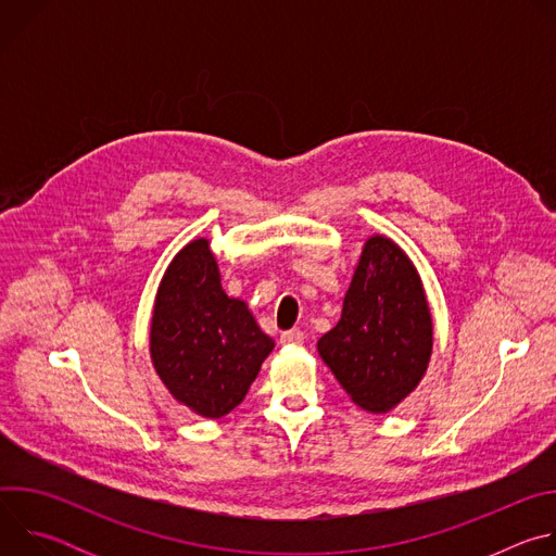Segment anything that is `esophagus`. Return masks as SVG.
Instances as JSON below:
<instances>
[{
  "label": "esophagus",
  "instance_id": "esophagus-1",
  "mask_svg": "<svg viewBox=\"0 0 556 556\" xmlns=\"http://www.w3.org/2000/svg\"><path fill=\"white\" fill-rule=\"evenodd\" d=\"M303 332L301 330H288L281 334V343L283 345H301L303 343Z\"/></svg>",
  "mask_w": 556,
  "mask_h": 556
}]
</instances>
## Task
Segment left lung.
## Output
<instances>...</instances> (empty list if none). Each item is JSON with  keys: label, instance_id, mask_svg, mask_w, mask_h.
Listing matches in <instances>:
<instances>
[{"label": "left lung", "instance_id": "1", "mask_svg": "<svg viewBox=\"0 0 556 556\" xmlns=\"http://www.w3.org/2000/svg\"><path fill=\"white\" fill-rule=\"evenodd\" d=\"M352 403L369 414L399 407L433 352V319L409 255L387 235L363 247L341 321L316 343Z\"/></svg>", "mask_w": 556, "mask_h": 556}]
</instances>
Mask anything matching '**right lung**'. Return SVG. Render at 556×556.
I'll use <instances>...</instances> for the list:
<instances>
[{"label": "right lung", "mask_w": 556, "mask_h": 556, "mask_svg": "<svg viewBox=\"0 0 556 556\" xmlns=\"http://www.w3.org/2000/svg\"><path fill=\"white\" fill-rule=\"evenodd\" d=\"M273 348L247 301L224 292L208 240L189 242L157 286L149 330L169 393L202 418H222L244 401Z\"/></svg>", "instance_id": "add662e5"}]
</instances>
